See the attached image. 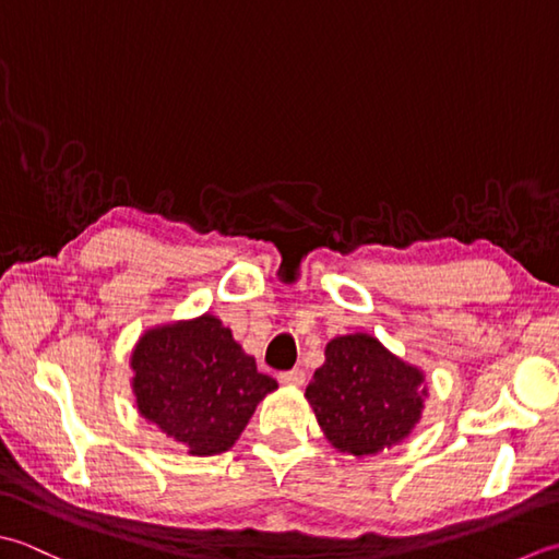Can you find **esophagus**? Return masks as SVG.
<instances>
[{
    "label": "esophagus",
    "instance_id": "esophagus-1",
    "mask_svg": "<svg viewBox=\"0 0 559 559\" xmlns=\"http://www.w3.org/2000/svg\"><path fill=\"white\" fill-rule=\"evenodd\" d=\"M280 381L284 385H304L306 383V371L304 369H289L280 373Z\"/></svg>",
    "mask_w": 559,
    "mask_h": 559
}]
</instances>
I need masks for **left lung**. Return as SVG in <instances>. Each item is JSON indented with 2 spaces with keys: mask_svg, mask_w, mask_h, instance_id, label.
<instances>
[{
  "mask_svg": "<svg viewBox=\"0 0 559 559\" xmlns=\"http://www.w3.org/2000/svg\"><path fill=\"white\" fill-rule=\"evenodd\" d=\"M427 395L425 373L369 333L330 340L323 367L306 385V401L325 439L357 459L407 439Z\"/></svg>",
  "mask_w": 559,
  "mask_h": 559,
  "instance_id": "1",
  "label": "left lung"
}]
</instances>
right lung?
<instances>
[{
  "label": "right lung",
  "mask_w": 559,
  "mask_h": 559,
  "mask_svg": "<svg viewBox=\"0 0 559 559\" xmlns=\"http://www.w3.org/2000/svg\"><path fill=\"white\" fill-rule=\"evenodd\" d=\"M130 367L140 415L190 455L229 451L277 389L212 313L144 330Z\"/></svg>",
  "instance_id": "right-lung-1"
}]
</instances>
